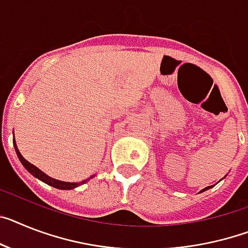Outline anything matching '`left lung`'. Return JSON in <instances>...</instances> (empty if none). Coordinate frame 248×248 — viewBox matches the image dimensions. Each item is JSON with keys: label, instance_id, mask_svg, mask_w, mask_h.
Returning <instances> with one entry per match:
<instances>
[{"label": "left lung", "instance_id": "1", "mask_svg": "<svg viewBox=\"0 0 248 248\" xmlns=\"http://www.w3.org/2000/svg\"><path fill=\"white\" fill-rule=\"evenodd\" d=\"M207 189H208V188H205V189H203V190H207Z\"/></svg>", "mask_w": 248, "mask_h": 248}]
</instances>
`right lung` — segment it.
I'll return each instance as SVG.
<instances>
[{"label": "right lung", "mask_w": 248, "mask_h": 248, "mask_svg": "<svg viewBox=\"0 0 248 248\" xmlns=\"http://www.w3.org/2000/svg\"><path fill=\"white\" fill-rule=\"evenodd\" d=\"M14 145H15V150H16V154H17V156H18V159H20V161H21L22 165L25 166V169L28 170L30 174H32L35 178L40 179L41 182L46 183V184L51 185V186H54V188L63 189V190H69V189H74L76 186H78L79 184H84V183L87 182V180H84V182H82V183H65V182H60V180H55V179L50 178V176H47L46 174H44L41 170L37 169L36 166H34L32 164L29 163L28 160L24 159V156L20 154L17 146H16V142H15V140H14Z\"/></svg>", "instance_id": "right-lung-1"}]
</instances>
